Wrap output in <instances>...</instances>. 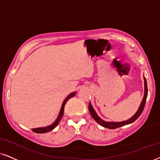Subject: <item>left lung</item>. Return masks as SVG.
<instances>
[{
  "mask_svg": "<svg viewBox=\"0 0 160 160\" xmlns=\"http://www.w3.org/2000/svg\"><path fill=\"white\" fill-rule=\"evenodd\" d=\"M144 80H145L144 98H143V100L142 101V102H141L140 106H139L137 112L134 115V116L131 117V119H129V120H126V121H123V122H105V121L102 120V119H100V117L98 116V114H96V112H95L94 109H93L92 105H91V103H89V105H88V110H89L90 114L92 116L93 118H94V120L96 121L97 122L99 123L100 125H102V126L105 127V128H107L109 129H115L117 128H120V127H122V126H123V125L130 124V123H132L133 122H134V121L136 120L139 116H140L141 114H142V112H143V109H144V108H145V102H146V99H147V96H148V86H147V81H146V80H145V78H144Z\"/></svg>",
  "mask_w": 160,
  "mask_h": 160,
  "instance_id": "left-lung-1",
  "label": "left lung"
}]
</instances>
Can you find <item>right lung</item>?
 Listing matches in <instances>:
<instances>
[{"label": "right lung", "mask_w": 160, "mask_h": 160, "mask_svg": "<svg viewBox=\"0 0 160 160\" xmlns=\"http://www.w3.org/2000/svg\"><path fill=\"white\" fill-rule=\"evenodd\" d=\"M75 95V92L74 93H72V94H70L67 98H66V100H64V102H62V107H61V109H60V114H59V116H58V119H57L55 122H54L53 124H52L51 125H48L47 127H44V128H32V131H34V132L35 133H38V134H43V133H46V132H48V131L53 130V129L55 128V127L58 125V123L61 120L62 115H63V112H64V108H65V105L66 103V102L69 100L70 98H73V97Z\"/></svg>", "instance_id": "add662e5"}]
</instances>
